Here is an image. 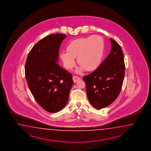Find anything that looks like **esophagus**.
<instances>
[{
	"label": "esophagus",
	"instance_id": "esophagus-1",
	"mask_svg": "<svg viewBox=\"0 0 151 151\" xmlns=\"http://www.w3.org/2000/svg\"><path fill=\"white\" fill-rule=\"evenodd\" d=\"M80 79V78L79 77H77V76H73V80L74 81V83H76L77 81H78V80Z\"/></svg>",
	"mask_w": 151,
	"mask_h": 151
}]
</instances>
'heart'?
<instances>
[{"mask_svg":"<svg viewBox=\"0 0 151 151\" xmlns=\"http://www.w3.org/2000/svg\"><path fill=\"white\" fill-rule=\"evenodd\" d=\"M104 51V42L99 35L76 39L66 46L67 52H61L60 58L65 68L71 70L76 65L74 58L81 68L87 72L96 70L99 66Z\"/></svg>","mask_w":151,"mask_h":151,"instance_id":"heart-1","label":"heart"}]
</instances>
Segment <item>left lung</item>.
Returning a JSON list of instances; mask_svg holds the SVG:
<instances>
[{"instance_id": "8db88e82", "label": "left lung", "mask_w": 151, "mask_h": 151, "mask_svg": "<svg viewBox=\"0 0 151 151\" xmlns=\"http://www.w3.org/2000/svg\"><path fill=\"white\" fill-rule=\"evenodd\" d=\"M109 55L96 70L83 77L90 103L100 109L109 106L117 98L122 90L125 66L121 46L110 39Z\"/></svg>"}]
</instances>
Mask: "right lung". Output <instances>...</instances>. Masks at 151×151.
Segmentation results:
<instances>
[{"label": "right lung", "instance_id": "right-lung-1", "mask_svg": "<svg viewBox=\"0 0 151 151\" xmlns=\"http://www.w3.org/2000/svg\"><path fill=\"white\" fill-rule=\"evenodd\" d=\"M66 35L56 33L39 41L26 61V79L36 101L48 112L60 111L68 103L72 76L58 64L59 48Z\"/></svg>", "mask_w": 151, "mask_h": 151}]
</instances>
